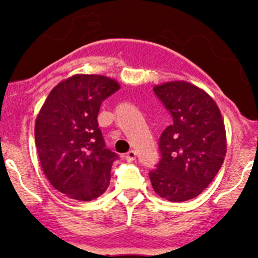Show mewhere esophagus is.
Listing matches in <instances>:
<instances>
[{"mask_svg":"<svg viewBox=\"0 0 258 258\" xmlns=\"http://www.w3.org/2000/svg\"><path fill=\"white\" fill-rule=\"evenodd\" d=\"M136 157H137V152L134 151V150H131V151H129L126 155H125V160H126V161H133V160H136Z\"/></svg>","mask_w":258,"mask_h":258,"instance_id":"34e87169","label":"esophagus"}]
</instances>
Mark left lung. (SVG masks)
Segmentation results:
<instances>
[{
    "instance_id": "obj_1",
    "label": "left lung",
    "mask_w": 258,
    "mask_h": 258,
    "mask_svg": "<svg viewBox=\"0 0 258 258\" xmlns=\"http://www.w3.org/2000/svg\"><path fill=\"white\" fill-rule=\"evenodd\" d=\"M172 116L159 138L160 160L150 174L159 197L173 203L198 197L208 187L226 155V133L216 102L184 81L155 86Z\"/></svg>"
}]
</instances>
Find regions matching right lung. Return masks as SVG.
I'll list each match as a JSON object with an SVG mask.
<instances>
[{
	"instance_id": "obj_1",
	"label": "right lung",
	"mask_w": 258,
	"mask_h": 258,
	"mask_svg": "<svg viewBox=\"0 0 258 258\" xmlns=\"http://www.w3.org/2000/svg\"><path fill=\"white\" fill-rule=\"evenodd\" d=\"M120 89L99 75H75L50 92L35 126L38 157L52 187L89 202L104 192L118 155L106 149L98 127L104 99Z\"/></svg>"
}]
</instances>
